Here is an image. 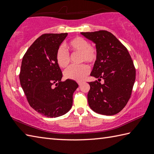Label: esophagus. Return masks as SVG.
Segmentation results:
<instances>
[{
	"label": "esophagus",
	"mask_w": 154,
	"mask_h": 154,
	"mask_svg": "<svg viewBox=\"0 0 154 154\" xmlns=\"http://www.w3.org/2000/svg\"><path fill=\"white\" fill-rule=\"evenodd\" d=\"M78 84H79V86H81V85H82V83H81V82H78Z\"/></svg>",
	"instance_id": "1"
}]
</instances>
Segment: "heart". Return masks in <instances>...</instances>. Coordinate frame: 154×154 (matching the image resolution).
Returning a JSON list of instances; mask_svg holds the SVG:
<instances>
[{"mask_svg": "<svg viewBox=\"0 0 154 154\" xmlns=\"http://www.w3.org/2000/svg\"><path fill=\"white\" fill-rule=\"evenodd\" d=\"M69 47L73 51L81 52V61L93 63L97 60V51L96 48L89 44L86 39L76 37L69 42ZM57 63L59 66L65 67L69 63L70 55L63 46L59 47L56 51ZM89 73V67L85 64L80 65H72L64 71V76L69 79L82 81Z\"/></svg>", "mask_w": 154, "mask_h": 154, "instance_id": "heart-1", "label": "heart"}]
</instances>
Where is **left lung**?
Listing matches in <instances>:
<instances>
[{
	"label": "left lung",
	"instance_id": "obj_1",
	"mask_svg": "<svg viewBox=\"0 0 154 154\" xmlns=\"http://www.w3.org/2000/svg\"><path fill=\"white\" fill-rule=\"evenodd\" d=\"M95 44L97 58L91 76L99 81L89 82L88 103L94 112L112 116L126 105L136 79V69L126 47L110 32H81ZM101 79L104 83L99 81Z\"/></svg>",
	"mask_w": 154,
	"mask_h": 154
}]
</instances>
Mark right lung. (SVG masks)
I'll list each match as a JSON object with an SVG mask.
<instances>
[{"label": "right lung", "instance_id": "add662e5", "mask_svg": "<svg viewBox=\"0 0 154 154\" xmlns=\"http://www.w3.org/2000/svg\"><path fill=\"white\" fill-rule=\"evenodd\" d=\"M67 35V33L42 34L22 58L19 75L21 87L30 106L46 117L66 114L79 86L71 79L61 81L63 75L55 57Z\"/></svg>", "mask_w": 154, "mask_h": 154}]
</instances>
